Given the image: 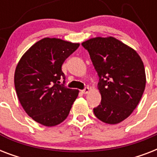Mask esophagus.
Wrapping results in <instances>:
<instances>
[{
  "label": "esophagus",
  "instance_id": "esophagus-1",
  "mask_svg": "<svg viewBox=\"0 0 157 157\" xmlns=\"http://www.w3.org/2000/svg\"><path fill=\"white\" fill-rule=\"evenodd\" d=\"M81 92H82L84 94H88L89 92H90V88H89V87H86Z\"/></svg>",
  "mask_w": 157,
  "mask_h": 157
}]
</instances>
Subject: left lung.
<instances>
[{"label":"left lung","mask_w":157,"mask_h":157,"mask_svg":"<svg viewBox=\"0 0 157 157\" xmlns=\"http://www.w3.org/2000/svg\"><path fill=\"white\" fill-rule=\"evenodd\" d=\"M90 54L99 81L100 104L95 117L107 124H117L136 108L146 86L144 63L138 53L116 38L95 37L82 44Z\"/></svg>","instance_id":"1"}]
</instances>
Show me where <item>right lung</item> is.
Masks as SVG:
<instances>
[{
  "label": "right lung",
  "mask_w": 157,
  "mask_h": 157,
  "mask_svg": "<svg viewBox=\"0 0 157 157\" xmlns=\"http://www.w3.org/2000/svg\"><path fill=\"white\" fill-rule=\"evenodd\" d=\"M79 45L57 38H44L18 62L14 73L16 93L24 111L35 121L54 126L68 116L79 91L64 86L62 65ZM60 78L64 79L63 84Z\"/></svg>",
  "instance_id": "1"
}]
</instances>
